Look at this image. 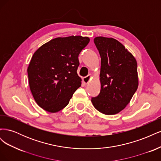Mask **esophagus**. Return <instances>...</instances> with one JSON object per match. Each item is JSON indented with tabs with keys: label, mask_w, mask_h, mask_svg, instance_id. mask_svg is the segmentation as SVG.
<instances>
[{
	"label": "esophagus",
	"mask_w": 161,
	"mask_h": 161,
	"mask_svg": "<svg viewBox=\"0 0 161 161\" xmlns=\"http://www.w3.org/2000/svg\"><path fill=\"white\" fill-rule=\"evenodd\" d=\"M91 78H92V75H87L86 76L84 77L83 79H82V81H83L85 84H88L89 82H90V80H91Z\"/></svg>",
	"instance_id": "1"
}]
</instances>
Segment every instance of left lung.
<instances>
[{"label":"left lung","mask_w":161,"mask_h":161,"mask_svg":"<svg viewBox=\"0 0 161 161\" xmlns=\"http://www.w3.org/2000/svg\"><path fill=\"white\" fill-rule=\"evenodd\" d=\"M94 43L101 56V91L92 97L95 108L105 115L123 110L138 86L137 62L124 45L111 37H97Z\"/></svg>","instance_id":"left-lung-1"}]
</instances>
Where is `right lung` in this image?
Listing matches in <instances>:
<instances>
[{
	"label": "right lung",
	"mask_w": 161,
	"mask_h": 161,
	"mask_svg": "<svg viewBox=\"0 0 161 161\" xmlns=\"http://www.w3.org/2000/svg\"><path fill=\"white\" fill-rule=\"evenodd\" d=\"M90 41L88 37H57L33 53L27 69L29 85L37 104L55 113L64 109L78 88L79 55Z\"/></svg>",
	"instance_id": "add662e5"
}]
</instances>
